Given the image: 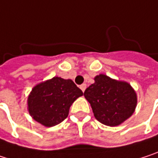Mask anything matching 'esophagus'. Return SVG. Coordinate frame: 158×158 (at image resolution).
Returning <instances> with one entry per match:
<instances>
[{"label":"esophagus","mask_w":158,"mask_h":158,"mask_svg":"<svg viewBox=\"0 0 158 158\" xmlns=\"http://www.w3.org/2000/svg\"><path fill=\"white\" fill-rule=\"evenodd\" d=\"M80 88H81V90H82L83 92H85V88H86V85H85V84L81 85H80Z\"/></svg>","instance_id":"34e87169"}]
</instances>
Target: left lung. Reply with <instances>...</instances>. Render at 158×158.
I'll list each match as a JSON object with an SVG mask.
<instances>
[{
    "mask_svg": "<svg viewBox=\"0 0 158 158\" xmlns=\"http://www.w3.org/2000/svg\"><path fill=\"white\" fill-rule=\"evenodd\" d=\"M90 103L94 116L108 126H117L134 112L137 97L131 86L105 74L95 77V83L84 93Z\"/></svg>",
    "mask_w": 158,
    "mask_h": 158,
    "instance_id": "8db88e82",
    "label": "left lung"
}]
</instances>
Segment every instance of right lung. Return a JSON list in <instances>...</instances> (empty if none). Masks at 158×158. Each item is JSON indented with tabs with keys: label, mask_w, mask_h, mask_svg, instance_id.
<instances>
[{
	"label": "right lung",
	"mask_w": 158,
	"mask_h": 158,
	"mask_svg": "<svg viewBox=\"0 0 158 158\" xmlns=\"http://www.w3.org/2000/svg\"><path fill=\"white\" fill-rule=\"evenodd\" d=\"M81 96L82 90L72 80L53 77L32 89L27 100L28 110L35 120L52 127L68 117L70 107Z\"/></svg>",
	"instance_id": "add662e5"
}]
</instances>
